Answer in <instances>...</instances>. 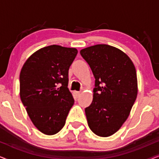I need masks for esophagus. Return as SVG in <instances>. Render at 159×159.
Segmentation results:
<instances>
[{"label":"esophagus","instance_id":"34e87169","mask_svg":"<svg viewBox=\"0 0 159 159\" xmlns=\"http://www.w3.org/2000/svg\"><path fill=\"white\" fill-rule=\"evenodd\" d=\"M74 94H75V96L76 98H79V96L80 95V92L75 91V92H74Z\"/></svg>","mask_w":159,"mask_h":159}]
</instances>
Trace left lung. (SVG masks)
<instances>
[{"label": "left lung", "instance_id": "obj_1", "mask_svg": "<svg viewBox=\"0 0 159 159\" xmlns=\"http://www.w3.org/2000/svg\"><path fill=\"white\" fill-rule=\"evenodd\" d=\"M95 79L93 99L85 108L90 129L108 137L120 129L129 116L138 95L136 69L127 54L99 44L80 51Z\"/></svg>", "mask_w": 159, "mask_h": 159}]
</instances>
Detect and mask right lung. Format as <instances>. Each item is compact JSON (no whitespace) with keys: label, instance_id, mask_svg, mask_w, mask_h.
Listing matches in <instances>:
<instances>
[{"label":"right lung","instance_id":"add662e5","mask_svg":"<svg viewBox=\"0 0 159 159\" xmlns=\"http://www.w3.org/2000/svg\"><path fill=\"white\" fill-rule=\"evenodd\" d=\"M77 54L74 48L49 45L34 52L21 68V102L32 122L43 134L59 132L75 103L68 88V75Z\"/></svg>","mask_w":159,"mask_h":159}]
</instances>
